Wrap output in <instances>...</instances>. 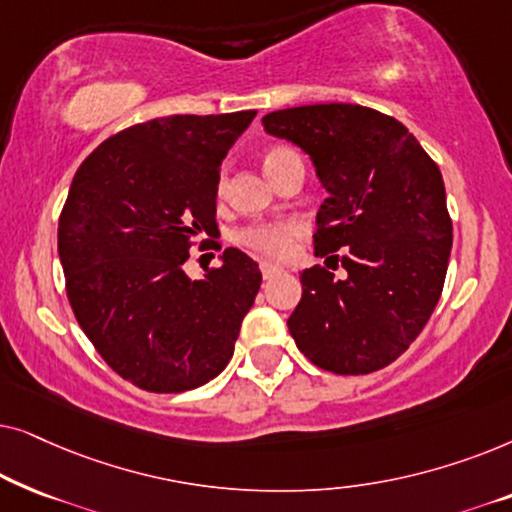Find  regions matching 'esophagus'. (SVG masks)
Masks as SVG:
<instances>
[{"instance_id":"1","label":"esophagus","mask_w":512,"mask_h":512,"mask_svg":"<svg viewBox=\"0 0 512 512\" xmlns=\"http://www.w3.org/2000/svg\"><path fill=\"white\" fill-rule=\"evenodd\" d=\"M261 272H263L265 279H270V277H275L277 272H282V268H279V265H275V263H270V261H261Z\"/></svg>"}]
</instances>
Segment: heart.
<instances>
[{"instance_id": "obj_1", "label": "heart", "mask_w": 512, "mask_h": 512, "mask_svg": "<svg viewBox=\"0 0 512 512\" xmlns=\"http://www.w3.org/2000/svg\"><path fill=\"white\" fill-rule=\"evenodd\" d=\"M298 156L296 151L289 149V146H272L270 151H265L263 156V167L265 172H272L275 167L282 163V160ZM226 188V174H221L219 179V191ZM300 223L298 221H263V223H251V226H244L237 230L235 240L254 251V254H261L265 258H282L289 254L291 242L300 235Z\"/></svg>"}]
</instances>
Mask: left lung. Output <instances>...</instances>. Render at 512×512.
I'll use <instances>...</instances> for the list:
<instances>
[{
  "mask_svg": "<svg viewBox=\"0 0 512 512\" xmlns=\"http://www.w3.org/2000/svg\"><path fill=\"white\" fill-rule=\"evenodd\" d=\"M263 128L310 153L328 191L314 251L347 270L300 275L303 298L286 321L293 340L328 373H375L415 342L443 293L452 249L443 174L403 123L361 104L270 111Z\"/></svg>",
  "mask_w": 512,
  "mask_h": 512,
  "instance_id": "left-lung-1",
  "label": "left lung"
}]
</instances>
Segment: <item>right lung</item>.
I'll list each match as a JSON object with an SVG mask.
<instances>
[{"instance_id":"obj_1","label":"right lung","mask_w":512,"mask_h":512,"mask_svg":"<svg viewBox=\"0 0 512 512\" xmlns=\"http://www.w3.org/2000/svg\"><path fill=\"white\" fill-rule=\"evenodd\" d=\"M256 111L163 116L97 146L74 174L58 251L74 317L107 366L153 394L214 380L233 356L261 270L240 249L188 279L195 244H221V160ZM201 240L198 241L197 237Z\"/></svg>"}]
</instances>
